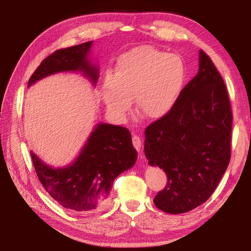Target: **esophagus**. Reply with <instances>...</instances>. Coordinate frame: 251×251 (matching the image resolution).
Returning <instances> with one entry per match:
<instances>
[{"instance_id":"esophagus-1","label":"esophagus","mask_w":251,"mask_h":251,"mask_svg":"<svg viewBox=\"0 0 251 251\" xmlns=\"http://www.w3.org/2000/svg\"><path fill=\"white\" fill-rule=\"evenodd\" d=\"M131 143H133V146L135 147V150L139 151H141V147H142V139L139 136L137 135H133V137H131Z\"/></svg>"}]
</instances>
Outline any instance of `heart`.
I'll return each instance as SVG.
<instances>
[{
  "label": "heart",
  "instance_id": "1",
  "mask_svg": "<svg viewBox=\"0 0 251 251\" xmlns=\"http://www.w3.org/2000/svg\"><path fill=\"white\" fill-rule=\"evenodd\" d=\"M187 65L177 54L151 45L127 50L118 57L115 72L101 85L106 107L124 117L134 99L136 110L147 120H160L172 112L187 82Z\"/></svg>",
  "mask_w": 251,
  "mask_h": 251
}]
</instances>
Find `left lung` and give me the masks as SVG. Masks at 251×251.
Masks as SVG:
<instances>
[{
    "label": "left lung",
    "instance_id": "1",
    "mask_svg": "<svg viewBox=\"0 0 251 251\" xmlns=\"http://www.w3.org/2000/svg\"><path fill=\"white\" fill-rule=\"evenodd\" d=\"M232 112L226 85L201 50L198 74L175 107L145 129V155L164 169L167 184L154 203L167 214L201 206L214 193L230 160Z\"/></svg>",
    "mask_w": 251,
    "mask_h": 251
}]
</instances>
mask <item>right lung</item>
Returning a JSON list of instances; mask_svg holds the SVG:
<instances>
[{
	"instance_id": "right-lung-1",
	"label": "right lung",
	"mask_w": 251,
	"mask_h": 251,
	"mask_svg": "<svg viewBox=\"0 0 251 251\" xmlns=\"http://www.w3.org/2000/svg\"><path fill=\"white\" fill-rule=\"evenodd\" d=\"M93 41L55 50L43 59L27 86L58 72L79 71L96 84L99 69L87 59ZM33 166L46 192L63 207L77 212L99 211L106 205L115 178L133 167L137 151L129 130L122 126L95 127L73 164L52 168L31 151Z\"/></svg>"
}]
</instances>
